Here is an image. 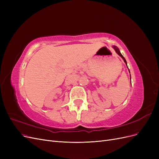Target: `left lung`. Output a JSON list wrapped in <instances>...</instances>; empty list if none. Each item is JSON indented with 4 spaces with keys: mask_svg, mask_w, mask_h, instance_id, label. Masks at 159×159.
I'll return each mask as SVG.
<instances>
[{
    "mask_svg": "<svg viewBox=\"0 0 159 159\" xmlns=\"http://www.w3.org/2000/svg\"><path fill=\"white\" fill-rule=\"evenodd\" d=\"M113 48L115 49V52H116L117 53V54L120 56H121V57H122V58L123 59V60H124V61L125 62V64H127V61H126V60L125 59V57L123 56V55L121 54V52H120V51H119V48H117L116 47V46H113Z\"/></svg>",
    "mask_w": 159,
    "mask_h": 159,
    "instance_id": "8db88e82",
    "label": "left lung"
}]
</instances>
